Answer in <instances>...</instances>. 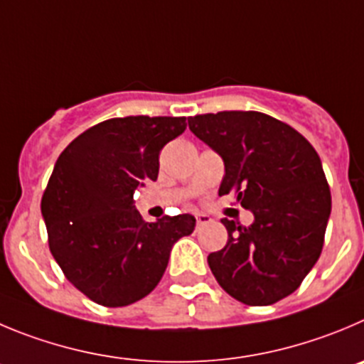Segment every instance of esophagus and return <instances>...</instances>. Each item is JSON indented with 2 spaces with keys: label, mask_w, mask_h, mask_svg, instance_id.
<instances>
[{
  "label": "esophagus",
  "mask_w": 364,
  "mask_h": 364,
  "mask_svg": "<svg viewBox=\"0 0 364 364\" xmlns=\"http://www.w3.org/2000/svg\"><path fill=\"white\" fill-rule=\"evenodd\" d=\"M212 223V217L206 215V213H196V224H198V228L205 226V224Z\"/></svg>",
  "instance_id": "esophagus-1"
}]
</instances>
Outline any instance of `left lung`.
I'll return each mask as SVG.
<instances>
[{
    "instance_id": "left-lung-1",
    "label": "left lung",
    "mask_w": 364,
    "mask_h": 364,
    "mask_svg": "<svg viewBox=\"0 0 364 364\" xmlns=\"http://www.w3.org/2000/svg\"><path fill=\"white\" fill-rule=\"evenodd\" d=\"M224 161L219 196L235 193L251 226L223 219L228 242L208 255L213 277L246 305H271L300 287L323 250L331 188L318 152L291 125L259 111L188 118Z\"/></svg>"
}]
</instances>
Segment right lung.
I'll return each mask as SVG.
<instances>
[{
  "label": "right lung",
  "mask_w": 364,
  "mask_h": 364,
  "mask_svg": "<svg viewBox=\"0 0 364 364\" xmlns=\"http://www.w3.org/2000/svg\"><path fill=\"white\" fill-rule=\"evenodd\" d=\"M185 129V117L111 118L60 152L41 212L53 259L95 304L124 307L147 296L172 246L196 228L190 213L145 223L132 201L158 178L161 149Z\"/></svg>",
  "instance_id": "right-lung-1"
}]
</instances>
